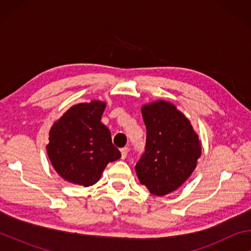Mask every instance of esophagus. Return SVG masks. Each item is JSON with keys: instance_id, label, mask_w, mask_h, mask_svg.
I'll list each match as a JSON object with an SVG mask.
<instances>
[{"instance_id": "34e87169", "label": "esophagus", "mask_w": 251, "mask_h": 251, "mask_svg": "<svg viewBox=\"0 0 251 251\" xmlns=\"http://www.w3.org/2000/svg\"><path fill=\"white\" fill-rule=\"evenodd\" d=\"M128 151H129V148H128V147H124V148H122V150H121L122 159H125V158H126V157H127V154H128Z\"/></svg>"}]
</instances>
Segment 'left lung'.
Wrapping results in <instances>:
<instances>
[{
	"mask_svg": "<svg viewBox=\"0 0 251 251\" xmlns=\"http://www.w3.org/2000/svg\"><path fill=\"white\" fill-rule=\"evenodd\" d=\"M146 147L135 171L151 194L165 196L184 184L197 166L201 143L190 121L174 104L158 100L142 106Z\"/></svg>",
	"mask_w": 251,
	"mask_h": 251,
	"instance_id": "8db88e82",
	"label": "left lung"
}]
</instances>
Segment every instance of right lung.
Instances as JSON below:
<instances>
[{"instance_id":"obj_1","label":"right lung","mask_w":251,"mask_h":251,"mask_svg":"<svg viewBox=\"0 0 251 251\" xmlns=\"http://www.w3.org/2000/svg\"><path fill=\"white\" fill-rule=\"evenodd\" d=\"M105 101L72 106L50 129L46 151L63 179L88 187L100 180L110 161L121 158L109 129L100 122Z\"/></svg>"}]
</instances>
